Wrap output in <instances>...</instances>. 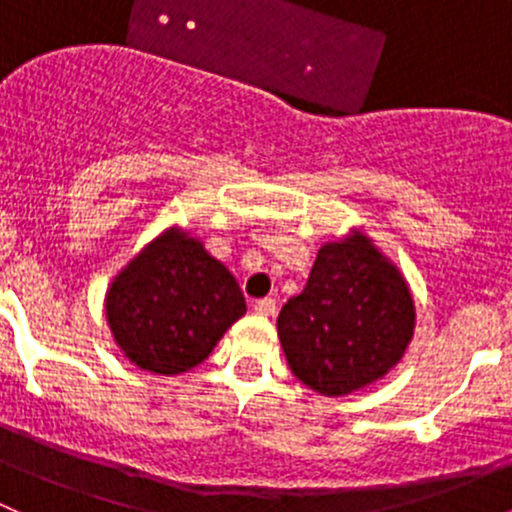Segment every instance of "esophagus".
<instances>
[{
	"label": "esophagus",
	"instance_id": "esophagus-1",
	"mask_svg": "<svg viewBox=\"0 0 512 512\" xmlns=\"http://www.w3.org/2000/svg\"><path fill=\"white\" fill-rule=\"evenodd\" d=\"M252 307H255L257 314H265V317H272V314H275V309H277V302L272 297H262V299H257V302L252 304Z\"/></svg>",
	"mask_w": 512,
	"mask_h": 512
}]
</instances>
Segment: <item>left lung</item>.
<instances>
[{
	"instance_id": "1",
	"label": "left lung",
	"mask_w": 512,
	"mask_h": 512,
	"mask_svg": "<svg viewBox=\"0 0 512 512\" xmlns=\"http://www.w3.org/2000/svg\"><path fill=\"white\" fill-rule=\"evenodd\" d=\"M404 275L364 232L319 247L309 280L277 317L287 364L322 396H347L396 366L414 337Z\"/></svg>"
}]
</instances>
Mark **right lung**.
I'll use <instances>...</instances> for the list:
<instances>
[{"label":"right lung","mask_w":512,"mask_h":512,"mask_svg":"<svg viewBox=\"0 0 512 512\" xmlns=\"http://www.w3.org/2000/svg\"><path fill=\"white\" fill-rule=\"evenodd\" d=\"M245 312L232 272L178 227L143 247L106 292L118 347L136 366L163 376L208 359Z\"/></svg>","instance_id":"right-lung-1"}]
</instances>
